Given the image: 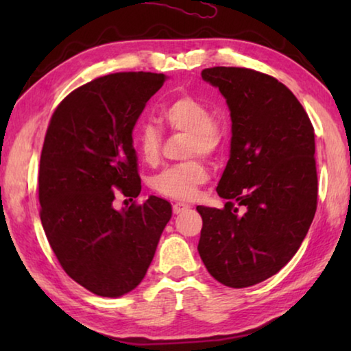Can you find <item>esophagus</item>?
<instances>
[{"label": "esophagus", "instance_id": "1", "mask_svg": "<svg viewBox=\"0 0 351 351\" xmlns=\"http://www.w3.org/2000/svg\"><path fill=\"white\" fill-rule=\"evenodd\" d=\"M189 209V206L187 204H184V203H175L173 204V213H181V212H184V210H187Z\"/></svg>", "mask_w": 351, "mask_h": 351}]
</instances>
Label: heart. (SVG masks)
<instances>
[{"mask_svg": "<svg viewBox=\"0 0 351 351\" xmlns=\"http://www.w3.org/2000/svg\"><path fill=\"white\" fill-rule=\"evenodd\" d=\"M162 121L171 130L187 133V156L212 158L221 152L226 127L221 119L210 114L209 106L199 99L181 96L171 100L161 111ZM134 142L147 164H156L161 154L162 133L150 122L141 123L134 132ZM209 180V170L201 159L169 165L153 176L152 187L167 198L187 201L197 197L198 189Z\"/></svg>", "mask_w": 351, "mask_h": 351, "instance_id": "obj_1", "label": "heart"}]
</instances>
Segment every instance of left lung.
I'll return each instance as SVG.
<instances>
[{
	"label": "left lung",
	"mask_w": 351,
	"mask_h": 351,
	"mask_svg": "<svg viewBox=\"0 0 351 351\" xmlns=\"http://www.w3.org/2000/svg\"><path fill=\"white\" fill-rule=\"evenodd\" d=\"M201 77L226 99L232 138L217 187L228 203L224 209L197 207L203 218L198 252L215 280L247 288L277 274L313 223L314 128L304 106L274 77L226 66L207 68ZM239 205L245 207L241 214Z\"/></svg>",
	"instance_id": "left-lung-1"
}]
</instances>
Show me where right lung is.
Wrapping results in <instances>:
<instances>
[{
	"label": "right lung",
	"instance_id": "add662e5",
	"mask_svg": "<svg viewBox=\"0 0 351 351\" xmlns=\"http://www.w3.org/2000/svg\"><path fill=\"white\" fill-rule=\"evenodd\" d=\"M167 77L117 73L77 88L57 106L40 158V218L64 272L102 297H121L145 277L171 218L169 201L116 210V190L141 193L133 128Z\"/></svg>",
	"mask_w": 351,
	"mask_h": 351
}]
</instances>
